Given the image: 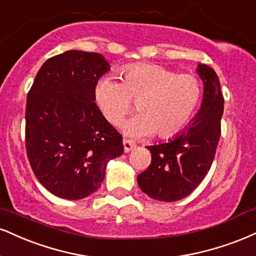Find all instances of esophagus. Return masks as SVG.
Returning <instances> with one entry per match:
<instances>
[{
    "label": "esophagus",
    "mask_w": 256,
    "mask_h": 256,
    "mask_svg": "<svg viewBox=\"0 0 256 256\" xmlns=\"http://www.w3.org/2000/svg\"><path fill=\"white\" fill-rule=\"evenodd\" d=\"M122 144H124L125 152H131V150L134 149V148H136V144H134V142L130 140H126V138H124V140H122Z\"/></svg>",
    "instance_id": "esophagus-1"
}]
</instances>
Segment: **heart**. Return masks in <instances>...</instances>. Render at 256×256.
Instances as JSON below:
<instances>
[{"instance_id": "1", "label": "heart", "mask_w": 256, "mask_h": 256, "mask_svg": "<svg viewBox=\"0 0 256 256\" xmlns=\"http://www.w3.org/2000/svg\"><path fill=\"white\" fill-rule=\"evenodd\" d=\"M120 80L104 76L94 87V100L107 122L118 125L134 110L138 114L124 124L130 136L156 132L173 137L190 122L202 101V88L193 74H176L158 64L134 63L122 68Z\"/></svg>"}]
</instances>
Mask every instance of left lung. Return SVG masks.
<instances>
[{"mask_svg": "<svg viewBox=\"0 0 256 256\" xmlns=\"http://www.w3.org/2000/svg\"><path fill=\"white\" fill-rule=\"evenodd\" d=\"M204 82L202 108L188 128L166 143L149 146L152 163L137 176L140 188L152 199L176 202L199 186L210 170L220 137L224 98L216 72L199 64Z\"/></svg>", "mask_w": 256, "mask_h": 256, "instance_id": "8db88e82", "label": "left lung"}]
</instances>
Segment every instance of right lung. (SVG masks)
Segmentation results:
<instances>
[{"mask_svg": "<svg viewBox=\"0 0 256 256\" xmlns=\"http://www.w3.org/2000/svg\"><path fill=\"white\" fill-rule=\"evenodd\" d=\"M110 66L95 52L48 58L27 94L26 152L33 173L52 194L78 200L94 193L122 137L101 114L94 87Z\"/></svg>", "mask_w": 256, "mask_h": 256, "instance_id": "obj_1", "label": "right lung"}]
</instances>
